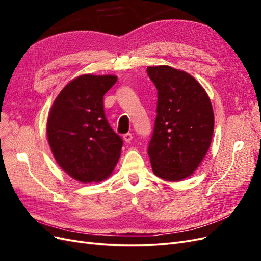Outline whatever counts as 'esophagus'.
Listing matches in <instances>:
<instances>
[{"instance_id": "obj_1", "label": "esophagus", "mask_w": 261, "mask_h": 261, "mask_svg": "<svg viewBox=\"0 0 261 261\" xmlns=\"http://www.w3.org/2000/svg\"><path fill=\"white\" fill-rule=\"evenodd\" d=\"M123 138H124V141H125V143H130L132 139H133V135H132L130 133L124 134V135H123Z\"/></svg>"}]
</instances>
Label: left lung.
<instances>
[{
    "label": "left lung",
    "instance_id": "obj_1",
    "mask_svg": "<svg viewBox=\"0 0 261 261\" xmlns=\"http://www.w3.org/2000/svg\"><path fill=\"white\" fill-rule=\"evenodd\" d=\"M158 90L148 155L154 175L177 181L191 176L207 154L215 116L207 92L193 76L168 65L148 66Z\"/></svg>",
    "mask_w": 261,
    "mask_h": 261
}]
</instances>
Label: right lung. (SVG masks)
<instances>
[{"label":"right lung","mask_w":261,"mask_h":261,"mask_svg":"<svg viewBox=\"0 0 261 261\" xmlns=\"http://www.w3.org/2000/svg\"><path fill=\"white\" fill-rule=\"evenodd\" d=\"M116 81L113 75H82L62 89L50 110L46 135L53 156L82 183L108 178L120 159L123 140L103 110V96Z\"/></svg>","instance_id":"obj_1"}]
</instances>
